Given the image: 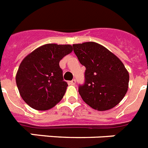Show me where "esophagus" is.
I'll list each match as a JSON object with an SVG mask.
<instances>
[{
    "label": "esophagus",
    "instance_id": "obj_1",
    "mask_svg": "<svg viewBox=\"0 0 148 148\" xmlns=\"http://www.w3.org/2000/svg\"><path fill=\"white\" fill-rule=\"evenodd\" d=\"M75 82H76L75 79H73L72 81L69 82V84H70V85H72V86H75Z\"/></svg>",
    "mask_w": 148,
    "mask_h": 148
}]
</instances>
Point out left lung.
<instances>
[{
    "mask_svg": "<svg viewBox=\"0 0 148 148\" xmlns=\"http://www.w3.org/2000/svg\"><path fill=\"white\" fill-rule=\"evenodd\" d=\"M73 51L86 67L85 82L79 93L94 109L106 111L121 101L128 88L129 74L121 60L95 42L73 44Z\"/></svg>",
    "mask_w": 148,
    "mask_h": 148,
    "instance_id": "1",
    "label": "left lung"
}]
</instances>
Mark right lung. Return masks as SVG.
Wrapping results in <instances>:
<instances>
[{
    "mask_svg": "<svg viewBox=\"0 0 148 148\" xmlns=\"http://www.w3.org/2000/svg\"><path fill=\"white\" fill-rule=\"evenodd\" d=\"M73 51L71 45H43L21 62L16 82L23 101L34 109L45 111L55 106L65 95L68 84L63 80L60 61Z\"/></svg>",
    "mask_w": 148,
    "mask_h": 148,
    "instance_id": "obj_1",
    "label": "right lung"
}]
</instances>
